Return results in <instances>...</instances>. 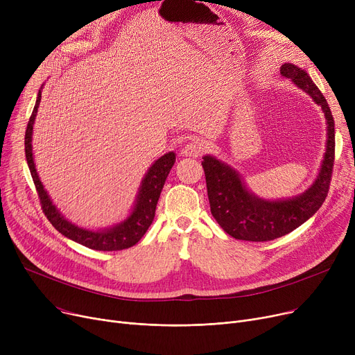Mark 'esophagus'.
<instances>
[{
    "mask_svg": "<svg viewBox=\"0 0 355 355\" xmlns=\"http://www.w3.org/2000/svg\"><path fill=\"white\" fill-rule=\"evenodd\" d=\"M202 153V144L200 141H191L185 144L181 149V154L185 157H198Z\"/></svg>",
    "mask_w": 355,
    "mask_h": 355,
    "instance_id": "obj_1",
    "label": "esophagus"
}]
</instances>
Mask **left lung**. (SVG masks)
<instances>
[{"mask_svg":"<svg viewBox=\"0 0 355 355\" xmlns=\"http://www.w3.org/2000/svg\"><path fill=\"white\" fill-rule=\"evenodd\" d=\"M281 74L306 92L320 105L327 119V151L318 177L311 187L296 197L269 201L250 193L240 174L211 155L202 157L211 214L220 227L237 240L268 241L282 237L312 217L327 198L334 168L335 129L327 99L309 74L292 63L281 67Z\"/></svg>","mask_w":355,"mask_h":355,"instance_id":"obj_1","label":"left lung"}]
</instances>
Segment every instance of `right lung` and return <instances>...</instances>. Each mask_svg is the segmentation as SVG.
Instances as JSON below:
<instances>
[{
  "mask_svg": "<svg viewBox=\"0 0 355 355\" xmlns=\"http://www.w3.org/2000/svg\"><path fill=\"white\" fill-rule=\"evenodd\" d=\"M40 101H42V89L39 90V95H37L33 114L27 123L24 145H26L27 164L35 185L37 194H39V198H40L43 213L46 214L53 227L63 236L69 237L70 240L76 241V243H80L93 250L114 252V250H123L137 245L142 239V236L146 233L148 227L151 226V223L155 217L157 202L161 196L165 180L168 174H170L171 168L175 162V154L174 153L164 154L151 165V168H149L139 187V193L135 201L134 210L126 217V220H123L122 223H119V225L114 227L98 230V232L78 227L76 225L67 221L60 214V211L55 209L35 170L31 138H33V125H34V119H35Z\"/></svg>",
  "mask_w": 355,
  "mask_h": 355,
  "instance_id": "add662e5",
  "label": "right lung"
}]
</instances>
